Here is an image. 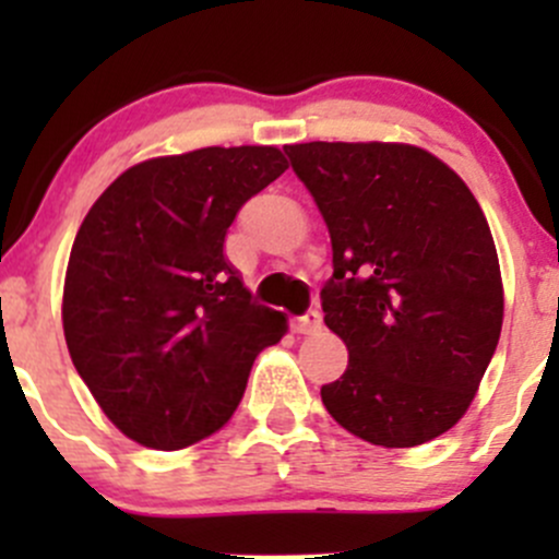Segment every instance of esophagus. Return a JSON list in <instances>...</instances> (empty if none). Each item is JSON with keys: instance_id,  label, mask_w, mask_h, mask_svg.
<instances>
[{"instance_id": "esophagus-1", "label": "esophagus", "mask_w": 559, "mask_h": 559, "mask_svg": "<svg viewBox=\"0 0 559 559\" xmlns=\"http://www.w3.org/2000/svg\"><path fill=\"white\" fill-rule=\"evenodd\" d=\"M292 330H295L297 335H313V332L321 330V313L306 311L302 316H295V319H292Z\"/></svg>"}]
</instances>
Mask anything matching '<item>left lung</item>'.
<instances>
[{"mask_svg":"<svg viewBox=\"0 0 559 559\" xmlns=\"http://www.w3.org/2000/svg\"><path fill=\"white\" fill-rule=\"evenodd\" d=\"M332 240L324 324L348 368L321 386L362 441L408 449L452 430L498 348L503 284L481 205L441 159L403 143L286 145Z\"/></svg>","mask_w":559,"mask_h":559,"instance_id":"8db88e82","label":"left lung"}]
</instances>
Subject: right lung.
I'll return each instance as SVG.
<instances>
[{"label":"right lung","instance_id":"add662e5","mask_svg":"<svg viewBox=\"0 0 559 559\" xmlns=\"http://www.w3.org/2000/svg\"><path fill=\"white\" fill-rule=\"evenodd\" d=\"M286 170L273 145L140 162L83 218L64 281L67 348L107 419L148 449L191 447L229 421L286 316L251 300L224 238Z\"/></svg>","mask_w":559,"mask_h":559}]
</instances>
